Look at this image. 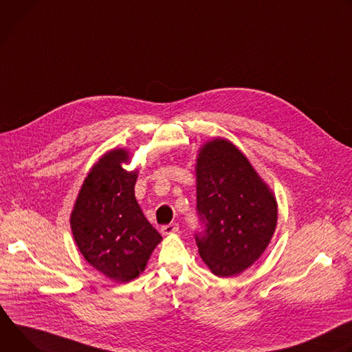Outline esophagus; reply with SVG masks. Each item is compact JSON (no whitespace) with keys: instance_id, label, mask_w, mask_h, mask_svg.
<instances>
[{"instance_id":"34e87169","label":"esophagus","mask_w":352,"mask_h":352,"mask_svg":"<svg viewBox=\"0 0 352 352\" xmlns=\"http://www.w3.org/2000/svg\"><path fill=\"white\" fill-rule=\"evenodd\" d=\"M177 230H179V223H169V225H164L161 228L162 235H165V236L172 235V233H176Z\"/></svg>"}]
</instances>
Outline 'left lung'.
Segmentation results:
<instances>
[{
  "mask_svg": "<svg viewBox=\"0 0 352 352\" xmlns=\"http://www.w3.org/2000/svg\"><path fill=\"white\" fill-rule=\"evenodd\" d=\"M197 212L206 230L199 253L212 274L233 277L253 265L276 232L274 192L226 138L207 141L196 161Z\"/></svg>",
  "mask_w": 352,
  "mask_h": 352,
  "instance_id": "1",
  "label": "left lung"
}]
</instances>
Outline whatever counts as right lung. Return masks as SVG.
I'll return each mask as SVG.
<instances>
[{"instance_id":"1","label":"right lung","mask_w":352,"mask_h":352,"mask_svg":"<svg viewBox=\"0 0 352 352\" xmlns=\"http://www.w3.org/2000/svg\"><path fill=\"white\" fill-rule=\"evenodd\" d=\"M123 164H130L126 148L103 153L85 177L69 217L84 258L116 283L137 278L162 241L137 203L138 169L129 172Z\"/></svg>"}]
</instances>
